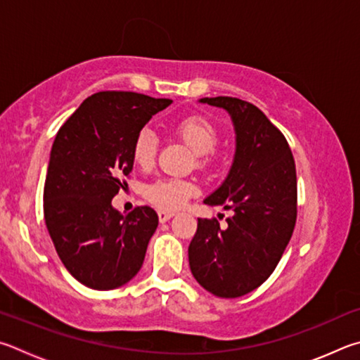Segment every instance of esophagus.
<instances>
[{"label": "esophagus", "mask_w": 360, "mask_h": 360, "mask_svg": "<svg viewBox=\"0 0 360 360\" xmlns=\"http://www.w3.org/2000/svg\"><path fill=\"white\" fill-rule=\"evenodd\" d=\"M172 217H174L172 212H164V210L158 212V218H160V223H166V221H169V219L172 218Z\"/></svg>", "instance_id": "34e87169"}]
</instances>
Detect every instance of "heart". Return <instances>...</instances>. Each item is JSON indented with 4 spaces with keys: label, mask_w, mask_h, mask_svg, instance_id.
Returning <instances> with one entry per match:
<instances>
[{
    "label": "heart",
    "mask_w": 360,
    "mask_h": 360,
    "mask_svg": "<svg viewBox=\"0 0 360 360\" xmlns=\"http://www.w3.org/2000/svg\"><path fill=\"white\" fill-rule=\"evenodd\" d=\"M175 134L198 155L200 166L210 161L209 153L217 147L219 132L215 123L202 115H188L174 126ZM158 150V139L153 132L142 129L132 143V160L141 167L153 162ZM198 193V186L190 180L162 179L145 188V196L161 210H176Z\"/></svg>",
    "instance_id": "heart-1"
}]
</instances>
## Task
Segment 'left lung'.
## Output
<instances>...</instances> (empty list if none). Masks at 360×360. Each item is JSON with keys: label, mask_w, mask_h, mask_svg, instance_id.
Listing matches in <instances>:
<instances>
[{"label": "left lung", "mask_w": 360, "mask_h": 360, "mask_svg": "<svg viewBox=\"0 0 360 360\" xmlns=\"http://www.w3.org/2000/svg\"><path fill=\"white\" fill-rule=\"evenodd\" d=\"M221 107L236 129V155L223 185L204 200L234 215L219 228L215 218L198 219L188 248L194 278L224 299L248 294L266 281L291 240L297 218L294 158L281 131L247 101L202 98Z\"/></svg>", "instance_id": "8db88e82"}]
</instances>
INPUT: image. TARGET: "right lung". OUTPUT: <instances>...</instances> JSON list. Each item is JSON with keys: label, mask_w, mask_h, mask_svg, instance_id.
<instances>
[{"label": "right lung", "mask_w": 360, "mask_h": 360, "mask_svg": "<svg viewBox=\"0 0 360 360\" xmlns=\"http://www.w3.org/2000/svg\"><path fill=\"white\" fill-rule=\"evenodd\" d=\"M132 91H99L79 105L56 134L44 186V218L61 262L75 280L107 291L141 270L158 215L112 207L132 170V143L150 118L170 105Z\"/></svg>", "instance_id": "right-lung-1"}]
</instances>
